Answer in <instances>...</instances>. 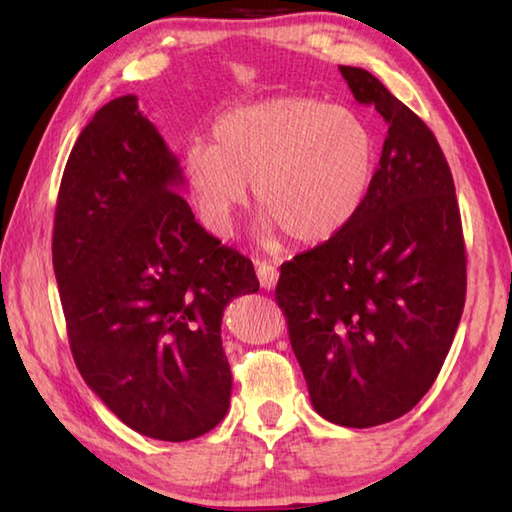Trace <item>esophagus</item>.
<instances>
[{"instance_id":"34e87169","label":"esophagus","mask_w":512,"mask_h":512,"mask_svg":"<svg viewBox=\"0 0 512 512\" xmlns=\"http://www.w3.org/2000/svg\"><path fill=\"white\" fill-rule=\"evenodd\" d=\"M257 279H259V286L264 290H273L277 286V279H279V270L270 264V262H262L257 264Z\"/></svg>"}]
</instances>
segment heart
I'll use <instances>...</instances> for the list:
<instances>
[{
	"instance_id": "b5f03b06",
	"label": "heart",
	"mask_w": 512,
	"mask_h": 512,
	"mask_svg": "<svg viewBox=\"0 0 512 512\" xmlns=\"http://www.w3.org/2000/svg\"><path fill=\"white\" fill-rule=\"evenodd\" d=\"M376 143L361 116L308 96L235 107L211 127V145L184 151L187 187L202 224L228 235L253 182L262 235L312 246L341 233L372 189Z\"/></svg>"
}]
</instances>
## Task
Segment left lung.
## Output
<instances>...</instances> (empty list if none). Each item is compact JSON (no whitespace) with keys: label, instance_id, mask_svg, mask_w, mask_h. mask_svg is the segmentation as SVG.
Instances as JSON below:
<instances>
[{"label":"left lung","instance_id":"1","mask_svg":"<svg viewBox=\"0 0 512 512\" xmlns=\"http://www.w3.org/2000/svg\"><path fill=\"white\" fill-rule=\"evenodd\" d=\"M339 70L389 125L383 154L363 209L281 264L275 299L312 407L367 429L405 416L438 378L464 310L466 253L436 136L374 74Z\"/></svg>","mask_w":512,"mask_h":512}]
</instances>
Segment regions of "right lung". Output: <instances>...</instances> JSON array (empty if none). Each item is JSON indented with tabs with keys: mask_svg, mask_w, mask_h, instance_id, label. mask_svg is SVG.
<instances>
[{
	"mask_svg": "<svg viewBox=\"0 0 512 512\" xmlns=\"http://www.w3.org/2000/svg\"><path fill=\"white\" fill-rule=\"evenodd\" d=\"M178 158L134 94L103 105L70 151L52 266L85 383L129 429L184 442L231 402L222 314L259 290L253 262L195 222Z\"/></svg>",
	"mask_w": 512,
	"mask_h": 512,
	"instance_id": "obj_1",
	"label": "right lung"
}]
</instances>
